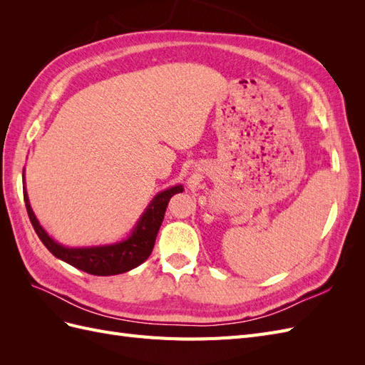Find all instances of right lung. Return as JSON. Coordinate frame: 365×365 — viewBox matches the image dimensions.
<instances>
[{
  "label": "right lung",
  "instance_id": "right-lung-1",
  "mask_svg": "<svg viewBox=\"0 0 365 365\" xmlns=\"http://www.w3.org/2000/svg\"><path fill=\"white\" fill-rule=\"evenodd\" d=\"M24 178V201L26 208L30 217V222L35 228L36 235L42 240V244L47 247V250L63 262H67L71 267L85 271L93 275H115L123 274L130 269L137 268L138 264L145 262L155 245V239L158 235V230L164 219L165 208L170 201V197L176 193H181L184 187L181 184L169 187L160 193L153 196L150 204L146 207L145 212L137 220L135 227L132 228L130 235L118 240L115 244L108 245H97V247H63L59 242L54 240L48 236L46 230L42 228L39 220L33 213L29 195L26 189V176Z\"/></svg>",
  "mask_w": 365,
  "mask_h": 365
}]
</instances>
